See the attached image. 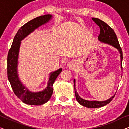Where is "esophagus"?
Segmentation results:
<instances>
[{
	"mask_svg": "<svg viewBox=\"0 0 129 129\" xmlns=\"http://www.w3.org/2000/svg\"><path fill=\"white\" fill-rule=\"evenodd\" d=\"M68 66H71V63H69V64H68Z\"/></svg>",
	"mask_w": 129,
	"mask_h": 129,
	"instance_id": "obj_1",
	"label": "esophagus"
}]
</instances>
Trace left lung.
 <instances>
[{
	"label": "left lung",
	"mask_w": 129,
	"mask_h": 129,
	"mask_svg": "<svg viewBox=\"0 0 129 129\" xmlns=\"http://www.w3.org/2000/svg\"><path fill=\"white\" fill-rule=\"evenodd\" d=\"M92 20L97 24V25L99 26L100 27V34L98 36V40L100 42H103V43L109 44L114 47H115L119 51L120 54V59H121V68H122V61H123V52L121 50V48L119 45V41H118L117 36H116L115 32L111 28L107 23L104 22L100 19L98 18H92ZM74 83V88H75V96L77 101L81 105L85 106L88 108H98L107 105L112 101L113 99L114 98L116 94L114 96L111 97L110 99H107L105 101H96V100H93V101H90V100H84L83 99L81 98L79 96L78 93H77L75 88V80H73Z\"/></svg>",
	"instance_id": "1"
}]
</instances>
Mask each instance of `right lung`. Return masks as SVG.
Instances as JSON below:
<instances>
[{
  "instance_id": "obj_1",
  "label": "right lung",
  "mask_w": 129,
  "mask_h": 129,
  "mask_svg": "<svg viewBox=\"0 0 129 129\" xmlns=\"http://www.w3.org/2000/svg\"><path fill=\"white\" fill-rule=\"evenodd\" d=\"M51 15H45L37 17L28 22L20 27L15 38L11 47L8 54V78L16 96L24 103L30 105H42L46 103L50 99L53 94V84L56 78L62 71L60 68L52 72L49 75V79L47 87L43 91L39 92H31L27 89L19 80L17 73L18 56L21 40L33 32L40 26L46 23L52 19Z\"/></svg>"
}]
</instances>
